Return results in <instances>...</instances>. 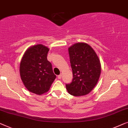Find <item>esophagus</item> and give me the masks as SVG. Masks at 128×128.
Masks as SVG:
<instances>
[{
    "label": "esophagus",
    "instance_id": "34e87169",
    "mask_svg": "<svg viewBox=\"0 0 128 128\" xmlns=\"http://www.w3.org/2000/svg\"><path fill=\"white\" fill-rule=\"evenodd\" d=\"M62 74H60V75H58V78L59 79V80H60L61 78H62Z\"/></svg>",
    "mask_w": 128,
    "mask_h": 128
}]
</instances>
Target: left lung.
<instances>
[{"label":"left lung","instance_id":"obj_1","mask_svg":"<svg viewBox=\"0 0 128 128\" xmlns=\"http://www.w3.org/2000/svg\"><path fill=\"white\" fill-rule=\"evenodd\" d=\"M73 74L71 83L66 84L70 94L81 96L88 94L99 79L101 65L99 58L92 47L86 43H77L68 48Z\"/></svg>","mask_w":128,"mask_h":128}]
</instances>
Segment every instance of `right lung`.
I'll return each mask as SVG.
<instances>
[{"instance_id": "right-lung-1", "label": "right lung", "mask_w": 128, "mask_h": 128, "mask_svg": "<svg viewBox=\"0 0 128 128\" xmlns=\"http://www.w3.org/2000/svg\"><path fill=\"white\" fill-rule=\"evenodd\" d=\"M48 48L39 44L31 46L23 56L20 66L21 80L30 92L41 95L49 90L56 78L47 59Z\"/></svg>"}]
</instances>
